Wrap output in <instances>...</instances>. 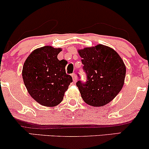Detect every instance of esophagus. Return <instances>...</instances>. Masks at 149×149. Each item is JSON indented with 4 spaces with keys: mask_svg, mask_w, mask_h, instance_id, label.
<instances>
[{
    "mask_svg": "<svg viewBox=\"0 0 149 149\" xmlns=\"http://www.w3.org/2000/svg\"><path fill=\"white\" fill-rule=\"evenodd\" d=\"M71 76H72V78H73V82H74V83H76V82L77 81V80H78L76 73H72V74H71Z\"/></svg>",
    "mask_w": 149,
    "mask_h": 149,
    "instance_id": "1",
    "label": "esophagus"
}]
</instances>
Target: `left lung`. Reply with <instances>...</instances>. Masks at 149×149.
Masks as SVG:
<instances>
[{"instance_id": "1", "label": "left lung", "mask_w": 149, "mask_h": 149, "mask_svg": "<svg viewBox=\"0 0 149 149\" xmlns=\"http://www.w3.org/2000/svg\"><path fill=\"white\" fill-rule=\"evenodd\" d=\"M78 52L88 79L85 83H76L83 101L96 107L109 104L123 87L126 74L123 60L113 49L102 44Z\"/></svg>"}]
</instances>
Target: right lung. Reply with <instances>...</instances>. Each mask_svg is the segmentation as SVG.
I'll return each mask as SVG.
<instances>
[{"instance_id":"obj_1","label":"right lung","mask_w":149,"mask_h":149,"mask_svg":"<svg viewBox=\"0 0 149 149\" xmlns=\"http://www.w3.org/2000/svg\"><path fill=\"white\" fill-rule=\"evenodd\" d=\"M61 48L47 45L39 47L26 58L22 69L24 83L31 97L44 107L60 104L64 93L73 81L66 73V60L57 55Z\"/></svg>"}]
</instances>
